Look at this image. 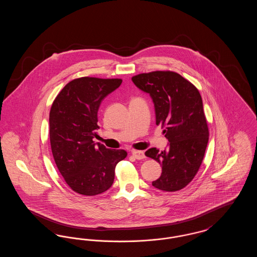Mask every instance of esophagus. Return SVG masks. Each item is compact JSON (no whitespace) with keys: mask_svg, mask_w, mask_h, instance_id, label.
Listing matches in <instances>:
<instances>
[{"mask_svg":"<svg viewBox=\"0 0 257 257\" xmlns=\"http://www.w3.org/2000/svg\"><path fill=\"white\" fill-rule=\"evenodd\" d=\"M132 155L134 156L136 159L142 160L146 158V155H145V152L144 151H140V150H133L132 151Z\"/></svg>","mask_w":257,"mask_h":257,"instance_id":"esophagus-1","label":"esophagus"}]
</instances>
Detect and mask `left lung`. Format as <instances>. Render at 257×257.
Listing matches in <instances>:
<instances>
[{
	"label": "left lung",
	"instance_id": "1",
	"mask_svg": "<svg viewBox=\"0 0 257 257\" xmlns=\"http://www.w3.org/2000/svg\"><path fill=\"white\" fill-rule=\"evenodd\" d=\"M132 81L152 98L156 124L164 128L170 143L166 150L146 151V156L162 166V174L152 185L165 192L179 191L196 176L207 147L209 130L200 93L173 71L139 74Z\"/></svg>",
	"mask_w": 257,
	"mask_h": 257
}]
</instances>
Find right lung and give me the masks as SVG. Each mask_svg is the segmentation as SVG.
Wrapping results in <instances>:
<instances>
[{"instance_id":"1","label":"right lung","mask_w":257,"mask_h":257,"mask_svg":"<svg viewBox=\"0 0 257 257\" xmlns=\"http://www.w3.org/2000/svg\"><path fill=\"white\" fill-rule=\"evenodd\" d=\"M121 79L82 77L72 80L55 98L50 110V143L55 163L74 192L96 196L110 189L114 169L125 159L123 149H109L92 141L102 100Z\"/></svg>"}]
</instances>
